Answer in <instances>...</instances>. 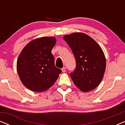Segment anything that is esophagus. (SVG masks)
I'll use <instances>...</instances> for the list:
<instances>
[{"instance_id":"obj_1","label":"esophagus","mask_w":125,"mask_h":125,"mask_svg":"<svg viewBox=\"0 0 125 125\" xmlns=\"http://www.w3.org/2000/svg\"><path fill=\"white\" fill-rule=\"evenodd\" d=\"M61 70H62V72H65L66 71V68L65 67V66H64V67H63L62 69H61Z\"/></svg>"}]
</instances>
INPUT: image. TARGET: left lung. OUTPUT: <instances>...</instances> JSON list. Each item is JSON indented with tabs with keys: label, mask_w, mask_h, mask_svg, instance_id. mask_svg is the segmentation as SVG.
<instances>
[{
	"label": "left lung",
	"mask_w": 125,
	"mask_h": 125,
	"mask_svg": "<svg viewBox=\"0 0 125 125\" xmlns=\"http://www.w3.org/2000/svg\"><path fill=\"white\" fill-rule=\"evenodd\" d=\"M75 57L76 69L70 76L83 92L95 89L103 78L106 68L104 53L98 44L88 35L73 33L63 37Z\"/></svg>",
	"instance_id": "8db88e82"
}]
</instances>
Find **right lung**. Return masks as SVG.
I'll return each mask as SVG.
<instances>
[{
  "instance_id": "add662e5",
  "label": "right lung",
  "mask_w": 125,
  "mask_h": 125,
  "mask_svg": "<svg viewBox=\"0 0 125 125\" xmlns=\"http://www.w3.org/2000/svg\"><path fill=\"white\" fill-rule=\"evenodd\" d=\"M53 37L36 39L29 42L17 61V71L25 87L33 92H43L52 86L61 70L54 65L51 53L55 45Z\"/></svg>"
}]
</instances>
